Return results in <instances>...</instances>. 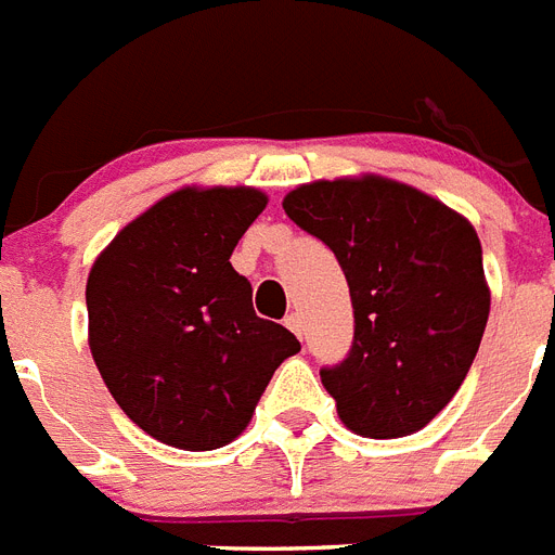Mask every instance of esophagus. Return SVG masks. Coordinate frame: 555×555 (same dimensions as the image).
Wrapping results in <instances>:
<instances>
[{"label":"esophagus","instance_id":"esophagus-1","mask_svg":"<svg viewBox=\"0 0 555 555\" xmlns=\"http://www.w3.org/2000/svg\"><path fill=\"white\" fill-rule=\"evenodd\" d=\"M285 325L294 331L296 337H302V317H299V313H291V317L285 320Z\"/></svg>","mask_w":555,"mask_h":555}]
</instances>
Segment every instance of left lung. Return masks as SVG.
<instances>
[{
    "mask_svg": "<svg viewBox=\"0 0 555 555\" xmlns=\"http://www.w3.org/2000/svg\"><path fill=\"white\" fill-rule=\"evenodd\" d=\"M282 207L346 273L354 346L320 371L339 421L377 440L421 431L461 388L490 317L475 227L383 176L311 181Z\"/></svg>",
    "mask_w": 555,
    "mask_h": 555,
    "instance_id": "1",
    "label": "left lung"
}]
</instances>
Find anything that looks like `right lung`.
Segmentation results:
<instances>
[{
	"label": "right lung",
	"mask_w": 555,
	"mask_h": 555,
	"mask_svg": "<svg viewBox=\"0 0 555 555\" xmlns=\"http://www.w3.org/2000/svg\"><path fill=\"white\" fill-rule=\"evenodd\" d=\"M268 207L256 186H181L129 221L89 270V348L117 405L160 443L227 447L299 339L253 311L230 264Z\"/></svg>",
	"instance_id": "obj_1"
}]
</instances>
